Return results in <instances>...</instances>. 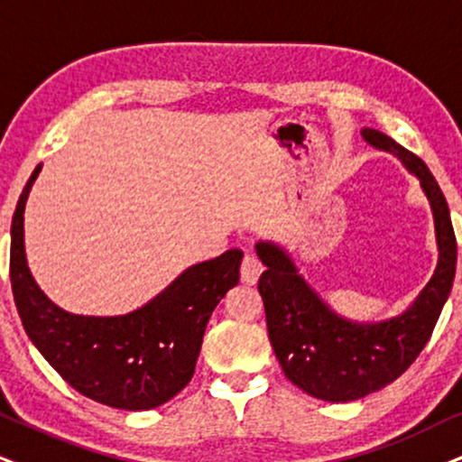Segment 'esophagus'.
Wrapping results in <instances>:
<instances>
[{
  "label": "esophagus",
  "instance_id": "esophagus-1",
  "mask_svg": "<svg viewBox=\"0 0 462 462\" xmlns=\"http://www.w3.org/2000/svg\"><path fill=\"white\" fill-rule=\"evenodd\" d=\"M260 273H262V264L258 262V258H254V255L249 254L245 255L241 264V282L245 285H254L260 279Z\"/></svg>",
  "mask_w": 462,
  "mask_h": 462
}]
</instances>
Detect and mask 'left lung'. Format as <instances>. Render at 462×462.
I'll return each mask as SVG.
<instances>
[{
	"instance_id": "obj_1",
	"label": "left lung",
	"mask_w": 462,
	"mask_h": 462,
	"mask_svg": "<svg viewBox=\"0 0 462 462\" xmlns=\"http://www.w3.org/2000/svg\"><path fill=\"white\" fill-rule=\"evenodd\" d=\"M371 147L388 151L416 174L435 217L439 262L413 305L383 322H352L319 299L296 271L288 251L271 241L255 245L266 266L258 282L266 328L279 365L294 386L330 402L377 393L411 366L439 319L457 273V236L446 198L426 163L386 134L365 127Z\"/></svg>"
}]
</instances>
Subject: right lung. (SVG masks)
I'll use <instances>...</instances> for the list:
<instances>
[{
	"instance_id": "right-lung-1",
	"label": "right lung",
	"mask_w": 462,
	"mask_h": 462,
	"mask_svg": "<svg viewBox=\"0 0 462 462\" xmlns=\"http://www.w3.org/2000/svg\"><path fill=\"white\" fill-rule=\"evenodd\" d=\"M16 202L10 227V282L23 328L49 365L87 399L144 411L177 396L194 377L213 309L238 283L243 251L227 249L179 274L147 305L115 318L63 311L33 282L23 241V213L38 172Z\"/></svg>"
}]
</instances>
